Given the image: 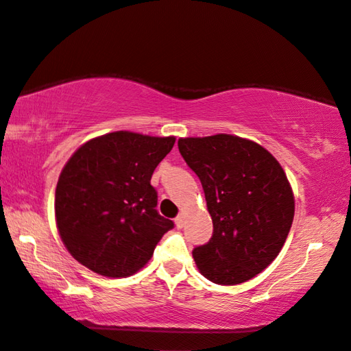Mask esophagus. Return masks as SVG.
Segmentation results:
<instances>
[{
    "label": "esophagus",
    "instance_id": "1",
    "mask_svg": "<svg viewBox=\"0 0 351 351\" xmlns=\"http://www.w3.org/2000/svg\"><path fill=\"white\" fill-rule=\"evenodd\" d=\"M176 226H177L178 229H182V228L184 226V214H183V213L178 214V215L176 217Z\"/></svg>",
    "mask_w": 351,
    "mask_h": 351
}]
</instances>
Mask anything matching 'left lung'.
I'll return each instance as SVG.
<instances>
[{"label": "left lung", "mask_w": 351, "mask_h": 351, "mask_svg": "<svg viewBox=\"0 0 351 351\" xmlns=\"http://www.w3.org/2000/svg\"><path fill=\"white\" fill-rule=\"evenodd\" d=\"M178 151L200 178L214 232L193 256L209 281L235 286L263 272L282 249L295 214L281 165L261 145L215 134L178 138Z\"/></svg>", "instance_id": "left-lung-1"}]
</instances>
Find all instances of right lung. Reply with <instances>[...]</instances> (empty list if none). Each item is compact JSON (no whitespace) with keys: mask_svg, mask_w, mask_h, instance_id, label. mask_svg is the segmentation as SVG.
<instances>
[{"mask_svg":"<svg viewBox=\"0 0 351 351\" xmlns=\"http://www.w3.org/2000/svg\"><path fill=\"white\" fill-rule=\"evenodd\" d=\"M176 137L116 131L84 143L59 176L55 214L71 256L93 272L125 278L153 256L174 223L157 213L151 184Z\"/></svg>","mask_w":351,"mask_h":351,"instance_id":"right-lung-1","label":"right lung"}]
</instances>
